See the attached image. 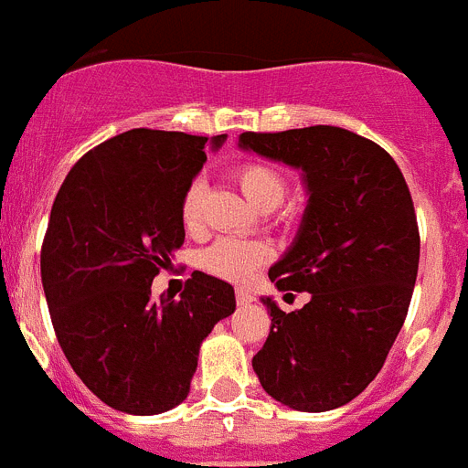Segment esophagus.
I'll use <instances>...</instances> for the list:
<instances>
[{"label":"esophagus","instance_id":"1","mask_svg":"<svg viewBox=\"0 0 468 468\" xmlns=\"http://www.w3.org/2000/svg\"><path fill=\"white\" fill-rule=\"evenodd\" d=\"M237 302L239 304H250V302H253V295H250V292H246V291H237Z\"/></svg>","mask_w":468,"mask_h":468}]
</instances>
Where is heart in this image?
Here are the masks:
<instances>
[{
  "mask_svg": "<svg viewBox=\"0 0 468 468\" xmlns=\"http://www.w3.org/2000/svg\"><path fill=\"white\" fill-rule=\"evenodd\" d=\"M234 180L243 197L250 201L258 210H274L281 206L288 192V177L279 166L270 161L253 159L243 161L241 166L234 168ZM204 198H206V183L201 177H194L192 183L185 187L183 198H180V220L185 229L197 234L204 227ZM297 218L295 208H285L279 220L291 225ZM271 258L270 248L260 241H241V239H220L213 246H208L204 253L198 255V264L210 274L220 279L241 281L250 279L258 267H262Z\"/></svg>",
  "mask_w": 468,
  "mask_h": 468,
  "instance_id": "1",
  "label": "heart"
}]
</instances>
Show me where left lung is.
<instances>
[{"label":"left lung","mask_w":468,"mask_h":468,"mask_svg":"<svg viewBox=\"0 0 468 468\" xmlns=\"http://www.w3.org/2000/svg\"><path fill=\"white\" fill-rule=\"evenodd\" d=\"M239 143L302 168L309 189L295 243L270 270L309 302L285 314L264 297L271 328L253 370L292 410H333L378 378L408 316L420 267L410 189L387 150L346 128L246 131Z\"/></svg>","instance_id":"obj_1"}]
</instances>
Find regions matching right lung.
<instances>
[{
	"label": "right lung",
	"instance_id": "1",
	"mask_svg": "<svg viewBox=\"0 0 468 468\" xmlns=\"http://www.w3.org/2000/svg\"><path fill=\"white\" fill-rule=\"evenodd\" d=\"M206 143L126 131L86 152L53 201L41 283L58 345L81 382L128 415L183 403L198 346L237 307L234 288L204 271H192L180 297H152V281L185 241L180 198L204 166Z\"/></svg>",
	"mask_w": 468,
	"mask_h": 468
}]
</instances>
